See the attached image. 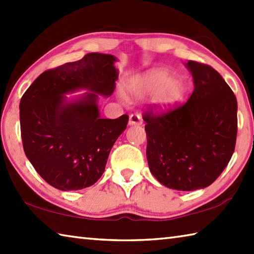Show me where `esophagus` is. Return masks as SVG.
I'll list each match as a JSON object with an SVG mask.
<instances>
[{
  "instance_id": "1",
  "label": "esophagus",
  "mask_w": 254,
  "mask_h": 254,
  "mask_svg": "<svg viewBox=\"0 0 254 254\" xmlns=\"http://www.w3.org/2000/svg\"><path fill=\"white\" fill-rule=\"evenodd\" d=\"M142 124V120H141L140 114H131L130 119H128V126H141Z\"/></svg>"
}]
</instances>
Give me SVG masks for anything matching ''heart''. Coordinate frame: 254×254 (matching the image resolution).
Here are the masks:
<instances>
[{"mask_svg": "<svg viewBox=\"0 0 254 254\" xmlns=\"http://www.w3.org/2000/svg\"><path fill=\"white\" fill-rule=\"evenodd\" d=\"M127 87L130 95L135 97L154 93V103L162 109L175 105L183 92L182 81L170 76V71L167 69L149 70L131 79Z\"/></svg>", "mask_w": 254, "mask_h": 254, "instance_id": "b5f03b06", "label": "heart"}]
</instances>
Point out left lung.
<instances>
[{
	"label": "left lung",
	"mask_w": 254,
	"mask_h": 254,
	"mask_svg": "<svg viewBox=\"0 0 254 254\" xmlns=\"http://www.w3.org/2000/svg\"><path fill=\"white\" fill-rule=\"evenodd\" d=\"M194 92L165 114L145 113L149 169L163 186L182 191L208 187L231 160L238 132V102L207 65L185 64Z\"/></svg>",
	"instance_id": "left-lung-1"
}]
</instances>
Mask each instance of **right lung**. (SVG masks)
I'll list each match as a JSON object with an SVG mask.
<instances>
[{
  "instance_id": "obj_1",
  "label": "right lung",
  "mask_w": 254,
  "mask_h": 254,
  "mask_svg": "<svg viewBox=\"0 0 254 254\" xmlns=\"http://www.w3.org/2000/svg\"><path fill=\"white\" fill-rule=\"evenodd\" d=\"M113 55L91 53L74 63L46 70L20 102L24 153L51 186L63 191L92 186L102 177L128 117L102 119L100 96L114 92L119 70ZM79 90L80 96L65 95Z\"/></svg>"
}]
</instances>
